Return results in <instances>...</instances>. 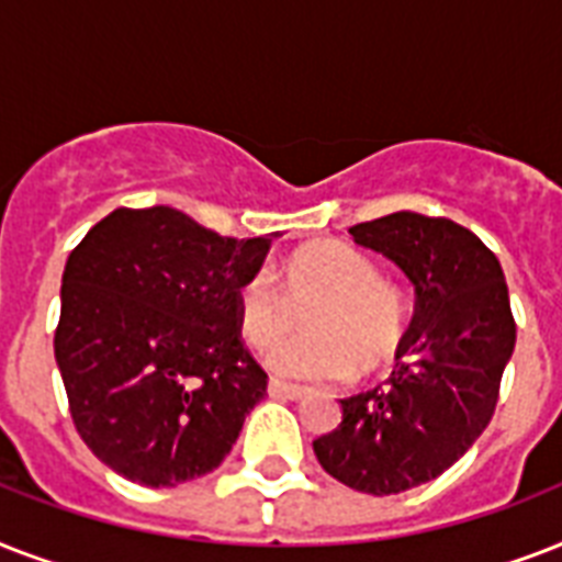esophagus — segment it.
I'll return each instance as SVG.
<instances>
[{
  "mask_svg": "<svg viewBox=\"0 0 562 562\" xmlns=\"http://www.w3.org/2000/svg\"><path fill=\"white\" fill-rule=\"evenodd\" d=\"M268 391H271V396H282V400H303V396H306V387L282 382V379H271V382H268Z\"/></svg>",
  "mask_w": 562,
  "mask_h": 562,
  "instance_id": "1",
  "label": "esophagus"
}]
</instances>
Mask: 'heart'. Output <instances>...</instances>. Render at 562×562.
<instances>
[{"mask_svg": "<svg viewBox=\"0 0 562 562\" xmlns=\"http://www.w3.org/2000/svg\"><path fill=\"white\" fill-rule=\"evenodd\" d=\"M307 316L312 336L281 342ZM236 321L254 350H268V364L291 379H344L370 373L391 359L402 341L405 308L400 294L379 280L373 259L341 241L303 247L282 268V285L271 271L247 273L236 291Z\"/></svg>", "mask_w": 562, "mask_h": 562, "instance_id": "1", "label": "heart"}]
</instances>
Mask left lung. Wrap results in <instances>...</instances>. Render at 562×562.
I'll return each instance as SVG.
<instances>
[{
  "label": "left lung",
  "instance_id": "1",
  "mask_svg": "<svg viewBox=\"0 0 562 562\" xmlns=\"http://www.w3.org/2000/svg\"><path fill=\"white\" fill-rule=\"evenodd\" d=\"M414 282L417 308L384 384L341 400V426L317 437L333 479L393 496L443 475L490 426L516 321L496 254L472 229L419 212L350 227Z\"/></svg>",
  "mask_w": 562,
  "mask_h": 562
}]
</instances>
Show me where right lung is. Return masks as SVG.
Masks as SVG:
<instances>
[{
    "mask_svg": "<svg viewBox=\"0 0 562 562\" xmlns=\"http://www.w3.org/2000/svg\"><path fill=\"white\" fill-rule=\"evenodd\" d=\"M271 236L229 238L171 206H122L69 254L55 359L75 431L110 470L178 487L227 458L268 393L236 291Z\"/></svg>",
    "mask_w": 562,
    "mask_h": 562,
    "instance_id": "right-lung-1",
    "label": "right lung"
}]
</instances>
